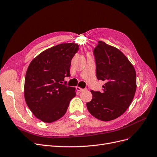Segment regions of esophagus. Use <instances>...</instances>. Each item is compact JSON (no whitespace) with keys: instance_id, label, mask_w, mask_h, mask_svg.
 <instances>
[{"instance_id":"esophagus-1","label":"esophagus","mask_w":157,"mask_h":157,"mask_svg":"<svg viewBox=\"0 0 157 157\" xmlns=\"http://www.w3.org/2000/svg\"><path fill=\"white\" fill-rule=\"evenodd\" d=\"M76 90H77V91H82L85 90L86 89H82V88H81L80 87H78V86H77V87H76Z\"/></svg>"}]
</instances>
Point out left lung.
Returning <instances> with one entry per match:
<instances>
[{"label": "left lung", "instance_id": "obj_1", "mask_svg": "<svg viewBox=\"0 0 157 157\" xmlns=\"http://www.w3.org/2000/svg\"><path fill=\"white\" fill-rule=\"evenodd\" d=\"M94 49L96 75L105 81L102 91L91 90L92 99L86 103L91 115L103 121L121 116L130 106L136 90L133 65L118 48L99 41Z\"/></svg>", "mask_w": 157, "mask_h": 157}]
</instances>
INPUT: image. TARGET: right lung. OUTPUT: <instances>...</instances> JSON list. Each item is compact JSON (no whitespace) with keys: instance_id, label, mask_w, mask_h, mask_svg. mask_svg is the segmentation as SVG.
<instances>
[{"instance_id":"right-lung-1","label":"right lung","mask_w":157,"mask_h":157,"mask_svg":"<svg viewBox=\"0 0 157 157\" xmlns=\"http://www.w3.org/2000/svg\"><path fill=\"white\" fill-rule=\"evenodd\" d=\"M78 45L59 44L41 52L31 61L25 80L24 96L32 113L45 123L58 120L76 95L75 88L62 84Z\"/></svg>"}]
</instances>
